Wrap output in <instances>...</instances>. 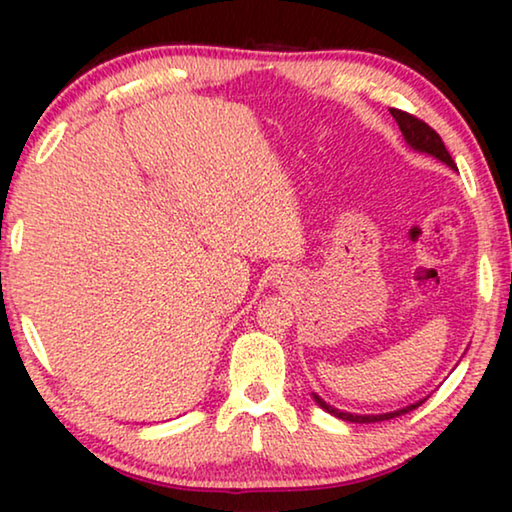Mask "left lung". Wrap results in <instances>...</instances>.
<instances>
[{
  "mask_svg": "<svg viewBox=\"0 0 512 512\" xmlns=\"http://www.w3.org/2000/svg\"><path fill=\"white\" fill-rule=\"evenodd\" d=\"M391 115H393V119L397 121V126H400V131H402V135H404L406 144L413 146L415 151L429 153V155H433V158H438L440 162H445L447 167L456 169L452 155H449V151L445 149L443 140H440V135H438L436 131H433V128H431L429 124H424L422 119H418L415 115H409V112H404V110L391 108ZM314 400H316V404L320 406V409L327 411V413H332V415H336V418L348 420V422H359V424H363V422H381V420L397 418V415H404V413H409V411H413V409H418V406L424 402V400H422V402H415V404H411V406H406V409L393 411V413H381V415H354V413H345V411L334 409V406H329L325 400H320V397H318L316 393H314Z\"/></svg>",
  "mask_w": 512,
  "mask_h": 512,
  "instance_id": "8db88e82",
  "label": "left lung"
}]
</instances>
